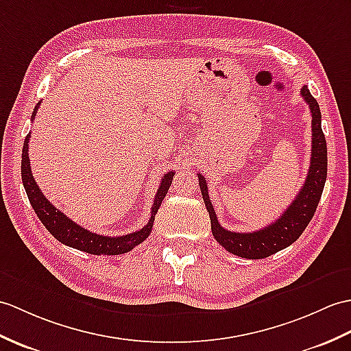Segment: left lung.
<instances>
[{
  "mask_svg": "<svg viewBox=\"0 0 351 351\" xmlns=\"http://www.w3.org/2000/svg\"><path fill=\"white\" fill-rule=\"evenodd\" d=\"M304 100L309 106L313 117V145H311V161L305 179V184L291 205L284 210L280 218L263 229L251 233H238L226 230L218 223L213 202L208 194V184L203 175L199 173V185L210 218V230L215 241L229 252L242 258H265L275 254L284 248L291 245L300 234L304 233L306 226L311 221L314 213L319 205L322 193L324 189L326 175H328V148L322 130V113L319 103L309 93L308 86L300 89Z\"/></svg>",
  "mask_w": 351,
  "mask_h": 351,
  "instance_id": "left-lung-1",
  "label": "left lung"
}]
</instances>
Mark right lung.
<instances>
[{"label":"right lung","mask_w":351,"mask_h":351,"mask_svg":"<svg viewBox=\"0 0 351 351\" xmlns=\"http://www.w3.org/2000/svg\"><path fill=\"white\" fill-rule=\"evenodd\" d=\"M38 104L36 106L34 112H32V119H34V117L37 115ZM29 136L31 134L25 137V142H23V148H22V166H21L22 182H23V186H25V191L32 209H34V213L40 218V221L43 223V226L49 230V233L53 236V238L58 239L61 243H64V245L85 251L88 254H95V256L124 254V252L132 251L136 245L142 243L146 238H148L149 233L152 232V224H154V219H156L157 210L161 206L162 199L166 197L170 184L173 181L175 172H169L161 178V184L157 190L156 199H154V203H152L151 218L141 230L128 233L124 236L97 234L84 229V227H80L69 217H65L60 209H56L52 203L45 197L42 190L38 189L36 179L31 173V166H29V157H28Z\"/></svg>","instance_id":"right-lung-1"}]
</instances>
